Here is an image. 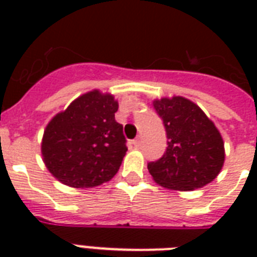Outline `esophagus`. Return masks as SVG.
I'll return each mask as SVG.
<instances>
[{"label":"esophagus","instance_id":"34e87169","mask_svg":"<svg viewBox=\"0 0 257 257\" xmlns=\"http://www.w3.org/2000/svg\"><path fill=\"white\" fill-rule=\"evenodd\" d=\"M132 145H133V148H139V147L141 145V141L139 140V139H137V140H133Z\"/></svg>","mask_w":257,"mask_h":257}]
</instances>
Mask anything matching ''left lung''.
I'll return each mask as SVG.
<instances>
[{
    "mask_svg": "<svg viewBox=\"0 0 257 257\" xmlns=\"http://www.w3.org/2000/svg\"><path fill=\"white\" fill-rule=\"evenodd\" d=\"M168 137L161 159L148 164L159 185L173 191H193L217 177L225 151L219 129L199 105L181 96L153 101Z\"/></svg>",
    "mask_w": 257,
    "mask_h": 257,
    "instance_id": "obj_1",
    "label": "left lung"
}]
</instances>
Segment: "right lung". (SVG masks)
Wrapping results in <instances>:
<instances>
[{"label":"right lung","instance_id":"1","mask_svg":"<svg viewBox=\"0 0 257 257\" xmlns=\"http://www.w3.org/2000/svg\"><path fill=\"white\" fill-rule=\"evenodd\" d=\"M117 109L112 94L94 89L49 121L41 153L58 181L72 188H93L116 175L128 151L122 125L114 120Z\"/></svg>","mask_w":257,"mask_h":257}]
</instances>
